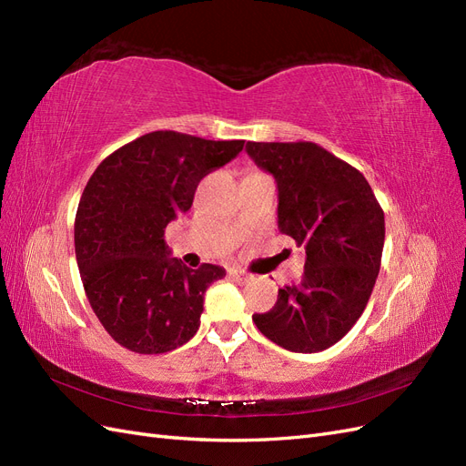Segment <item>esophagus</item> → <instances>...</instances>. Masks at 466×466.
Here are the masks:
<instances>
[{
  "label": "esophagus",
  "mask_w": 466,
  "mask_h": 466,
  "mask_svg": "<svg viewBox=\"0 0 466 466\" xmlns=\"http://www.w3.org/2000/svg\"><path fill=\"white\" fill-rule=\"evenodd\" d=\"M229 276H231L233 279H237V281H247V279L250 278L245 270H235V268H233V270H229Z\"/></svg>",
  "instance_id": "esophagus-1"
}]
</instances>
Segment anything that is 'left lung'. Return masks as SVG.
<instances>
[{
	"instance_id": "left-lung-1",
	"label": "left lung",
	"mask_w": 466,
	"mask_h": 466,
	"mask_svg": "<svg viewBox=\"0 0 466 466\" xmlns=\"http://www.w3.org/2000/svg\"><path fill=\"white\" fill-rule=\"evenodd\" d=\"M248 157L276 178L278 229L305 247L299 286L252 315L274 344L315 354L348 334L368 305L385 245V214L365 177L313 142H247Z\"/></svg>"
}]
</instances>
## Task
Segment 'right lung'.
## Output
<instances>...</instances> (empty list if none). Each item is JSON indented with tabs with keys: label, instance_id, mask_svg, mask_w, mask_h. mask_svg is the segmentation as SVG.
I'll return each mask as SVG.
<instances>
[{
	"label": "right lung",
	"instance_id": "add662e5",
	"mask_svg": "<svg viewBox=\"0 0 466 466\" xmlns=\"http://www.w3.org/2000/svg\"><path fill=\"white\" fill-rule=\"evenodd\" d=\"M243 146L159 130L110 153L91 175L77 206L76 258L91 309L120 346L165 354L198 330L204 293L225 270L171 258L165 229Z\"/></svg>",
	"mask_w": 466,
	"mask_h": 466
}]
</instances>
